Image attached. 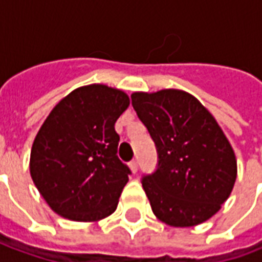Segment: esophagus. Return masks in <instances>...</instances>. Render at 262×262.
<instances>
[{
  "mask_svg": "<svg viewBox=\"0 0 262 262\" xmlns=\"http://www.w3.org/2000/svg\"><path fill=\"white\" fill-rule=\"evenodd\" d=\"M128 166H129V169H131V171H133V173H137V170H138V160H137V159L131 160V162L128 163Z\"/></svg>",
  "mask_w": 262,
  "mask_h": 262,
  "instance_id": "1",
  "label": "esophagus"
}]
</instances>
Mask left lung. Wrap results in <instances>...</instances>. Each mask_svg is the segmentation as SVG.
Wrapping results in <instances>:
<instances>
[{
	"label": "left lung",
	"instance_id": "obj_1",
	"mask_svg": "<svg viewBox=\"0 0 262 262\" xmlns=\"http://www.w3.org/2000/svg\"><path fill=\"white\" fill-rule=\"evenodd\" d=\"M131 100L158 149V169L142 179L155 216L173 228L208 221L237 177L234 150L215 117L180 89L134 92Z\"/></svg>",
	"mask_w": 262,
	"mask_h": 262
}]
</instances>
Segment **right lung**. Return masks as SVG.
Segmentation results:
<instances>
[{"mask_svg": "<svg viewBox=\"0 0 262 262\" xmlns=\"http://www.w3.org/2000/svg\"><path fill=\"white\" fill-rule=\"evenodd\" d=\"M128 106L125 92L92 83L61 99L41 124L30 176L60 216L97 222L116 211L131 171L118 159L114 124Z\"/></svg>", "mask_w": 262, "mask_h": 262, "instance_id": "obj_1", "label": "right lung"}]
</instances>
